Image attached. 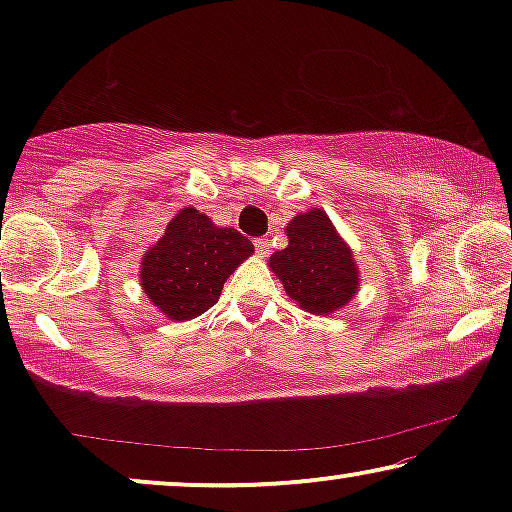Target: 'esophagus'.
<instances>
[{
    "label": "esophagus",
    "mask_w": 512,
    "mask_h": 512,
    "mask_svg": "<svg viewBox=\"0 0 512 512\" xmlns=\"http://www.w3.org/2000/svg\"><path fill=\"white\" fill-rule=\"evenodd\" d=\"M254 247H256V251H258V256H268V254H270V242L265 240V237H256Z\"/></svg>",
    "instance_id": "esophagus-1"
}]
</instances>
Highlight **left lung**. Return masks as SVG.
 Listing matches in <instances>:
<instances>
[{"instance_id":"1","label":"left lung","mask_w":512,"mask_h":512,"mask_svg":"<svg viewBox=\"0 0 512 512\" xmlns=\"http://www.w3.org/2000/svg\"><path fill=\"white\" fill-rule=\"evenodd\" d=\"M286 249L270 256V270L291 300L312 314H333L359 291V268L352 249L338 235L324 209L293 216L284 228Z\"/></svg>"}]
</instances>
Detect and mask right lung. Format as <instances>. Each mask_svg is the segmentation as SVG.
I'll list each match as a JSON object with an SVG mask.
<instances>
[{
	"instance_id": "add662e5",
	"label": "right lung",
	"mask_w": 512,
	"mask_h": 512,
	"mask_svg": "<svg viewBox=\"0 0 512 512\" xmlns=\"http://www.w3.org/2000/svg\"><path fill=\"white\" fill-rule=\"evenodd\" d=\"M254 244L235 228H219L195 207H184L142 258V289L167 319L188 321L216 305L223 284Z\"/></svg>"
}]
</instances>
